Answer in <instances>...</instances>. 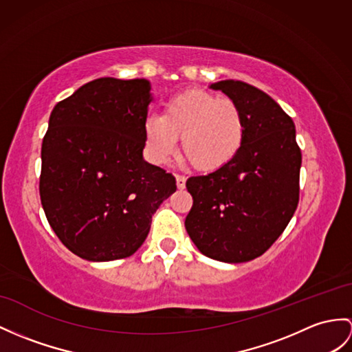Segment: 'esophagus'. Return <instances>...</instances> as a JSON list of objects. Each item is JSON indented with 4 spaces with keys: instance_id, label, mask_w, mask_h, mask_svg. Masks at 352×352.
Returning a JSON list of instances; mask_svg holds the SVG:
<instances>
[{
    "instance_id": "1",
    "label": "esophagus",
    "mask_w": 352,
    "mask_h": 352,
    "mask_svg": "<svg viewBox=\"0 0 352 352\" xmlns=\"http://www.w3.org/2000/svg\"><path fill=\"white\" fill-rule=\"evenodd\" d=\"M185 184H186V177L185 176H176V185H177V188L179 190H184L185 188Z\"/></svg>"
}]
</instances>
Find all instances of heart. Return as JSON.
Instances as JSON below:
<instances>
[{
	"label": "heart",
	"instance_id": "obj_1",
	"mask_svg": "<svg viewBox=\"0 0 352 352\" xmlns=\"http://www.w3.org/2000/svg\"><path fill=\"white\" fill-rule=\"evenodd\" d=\"M181 137L184 155L200 171L228 166L241 152L245 121L234 101L199 89L171 97L161 116L144 122V142L153 162L164 164L173 155Z\"/></svg>",
	"mask_w": 352,
	"mask_h": 352
}]
</instances>
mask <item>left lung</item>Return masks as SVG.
<instances>
[{
  "instance_id": "obj_1",
  "label": "left lung",
  "mask_w": 352,
  "mask_h": 352,
  "mask_svg": "<svg viewBox=\"0 0 352 352\" xmlns=\"http://www.w3.org/2000/svg\"><path fill=\"white\" fill-rule=\"evenodd\" d=\"M209 88L241 109L245 140L228 166L188 179L194 203L185 228L209 258L251 261L275 243L294 215L302 152L293 119L267 94L241 80Z\"/></svg>"
}]
</instances>
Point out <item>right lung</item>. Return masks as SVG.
<instances>
[{
	"mask_svg": "<svg viewBox=\"0 0 352 352\" xmlns=\"http://www.w3.org/2000/svg\"><path fill=\"white\" fill-rule=\"evenodd\" d=\"M151 82L101 77L59 101L41 144L40 199L50 227L88 261L133 255L176 191L143 160Z\"/></svg>",
	"mask_w": 352,
	"mask_h": 352,
	"instance_id": "right-lung-1",
	"label": "right lung"
}]
</instances>
